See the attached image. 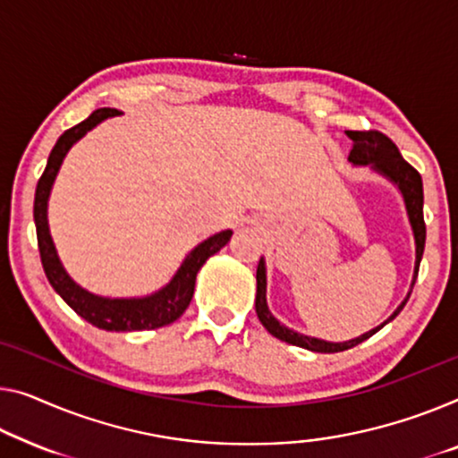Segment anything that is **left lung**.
<instances>
[{
    "mask_svg": "<svg viewBox=\"0 0 458 458\" xmlns=\"http://www.w3.org/2000/svg\"><path fill=\"white\" fill-rule=\"evenodd\" d=\"M345 133H347V138L352 140V152L347 160H350L352 164H356V166H370L372 170H377L378 174L386 176V179L401 191V195H403L407 217H409V224H411L413 238H415V271H413V282H411V288H413L415 277H418V271H420L421 255H424V247H426L424 182H421V176L418 170L411 166V164L403 160V156L399 154L397 146H394V143L388 140L385 133H380V131H345ZM265 294H267V276H265V261L261 259V261H259V267H257L255 310H257V317L263 323L265 329H267L273 337L285 341V344L304 347V350L318 352V353H335V352L350 350V347H356L358 344H361V341H366L368 337H372L374 333L380 331L386 323H391V320L397 317L401 310H403V306L407 304L409 296H411V290H409V294L403 302L399 304V309L394 310L393 315L385 320V323L356 339L344 341V344H333V341L309 337V335H302V333L288 329V327L279 323V320L271 315L267 309V298H265Z\"/></svg>",
    "mask_w": 458,
    "mask_h": 458,
    "instance_id": "left-lung-1",
    "label": "left lung"
}]
</instances>
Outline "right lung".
I'll return each instance as SVG.
<instances>
[{"label":"right lung","instance_id":"obj_1","mask_svg":"<svg viewBox=\"0 0 458 458\" xmlns=\"http://www.w3.org/2000/svg\"><path fill=\"white\" fill-rule=\"evenodd\" d=\"M117 108H98L86 121L78 123L76 127L67 129L51 149L49 160L43 176L38 179L37 193H34V226H37V241L40 250V263H43L45 276L53 285V290L72 306L78 315L88 323L105 331H143L158 329V327L170 325L179 318L193 298L197 271L203 267L211 255H216L222 247H226L232 230H222L209 236L208 241L189 252L185 261L174 273V277L164 285L162 290L143 298H105L73 282L61 265L57 250H55L53 238L49 234V222H47V203H49L51 187L57 176L61 162L65 154L78 140L90 131L108 117H117Z\"/></svg>","mask_w":458,"mask_h":458}]
</instances>
